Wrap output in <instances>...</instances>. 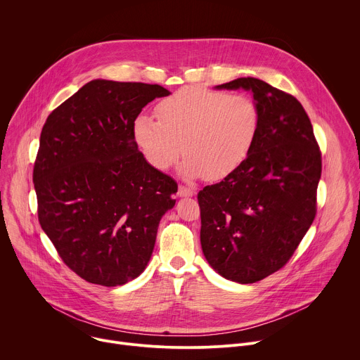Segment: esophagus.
Returning a JSON list of instances; mask_svg holds the SVG:
<instances>
[{
  "label": "esophagus",
  "instance_id": "obj_1",
  "mask_svg": "<svg viewBox=\"0 0 360 360\" xmlns=\"http://www.w3.org/2000/svg\"><path fill=\"white\" fill-rule=\"evenodd\" d=\"M195 195V191L191 189V188H186V186H179L178 188V196L179 198H188V196H193Z\"/></svg>",
  "mask_w": 360,
  "mask_h": 360
}]
</instances>
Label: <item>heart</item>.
<instances>
[{
  "label": "heart",
  "mask_w": 360,
  "mask_h": 360,
  "mask_svg": "<svg viewBox=\"0 0 360 360\" xmlns=\"http://www.w3.org/2000/svg\"><path fill=\"white\" fill-rule=\"evenodd\" d=\"M160 121L138 115L132 132L146 162L158 171L169 169L178 158L186 181H219L249 158L259 136L261 111L246 95L205 88H184L158 105Z\"/></svg>",
  "instance_id": "heart-1"
}]
</instances>
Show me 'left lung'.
<instances>
[{
  "mask_svg": "<svg viewBox=\"0 0 360 360\" xmlns=\"http://www.w3.org/2000/svg\"><path fill=\"white\" fill-rule=\"evenodd\" d=\"M215 89L252 92L261 131L240 168L198 193L200 246L222 278L255 283L289 261L315 219L321 150L295 96L252 77Z\"/></svg>",
  "mask_w": 360,
  "mask_h": 360,
  "instance_id": "1",
  "label": "left lung"
}]
</instances>
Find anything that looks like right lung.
I'll list each match as a JSON object with an SVG mask.
<instances>
[{
    "instance_id": "right-lung-1",
    "label": "right lung",
    "mask_w": 360,
    "mask_h": 360,
    "mask_svg": "<svg viewBox=\"0 0 360 360\" xmlns=\"http://www.w3.org/2000/svg\"><path fill=\"white\" fill-rule=\"evenodd\" d=\"M161 85L92 79L51 112L34 165L38 219L65 265L86 282L120 286L138 278L176 182L150 167L134 121Z\"/></svg>"
}]
</instances>
